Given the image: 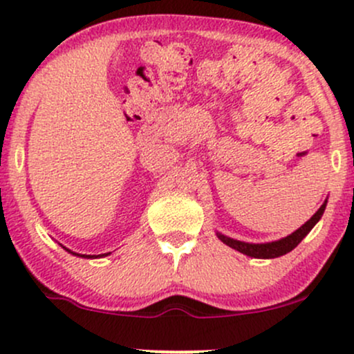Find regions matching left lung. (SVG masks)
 Segmentation results:
<instances>
[{"label": "left lung", "instance_id": "1", "mask_svg": "<svg viewBox=\"0 0 354 354\" xmlns=\"http://www.w3.org/2000/svg\"><path fill=\"white\" fill-rule=\"evenodd\" d=\"M324 208H326V201L319 206V209L313 214L311 219H308L306 223L291 233L290 236L278 239V241H271V243H261V245H253V243H245V241H238V239L228 238L225 234L218 233V238L221 239L225 245H228L233 250L239 251V253L251 256V258H263V259H270V258H278V256H283L286 253H290L291 250H295L296 246L301 243V239L306 236L308 233L313 230V226L319 221V218L323 216Z\"/></svg>", "mask_w": 354, "mask_h": 354}]
</instances>
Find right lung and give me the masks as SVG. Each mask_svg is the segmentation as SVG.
I'll list each match as a JSON object with an SVG mask.
<instances>
[{"instance_id":"right-lung-1","label":"right lung","mask_w":354,"mask_h":354,"mask_svg":"<svg viewBox=\"0 0 354 354\" xmlns=\"http://www.w3.org/2000/svg\"><path fill=\"white\" fill-rule=\"evenodd\" d=\"M64 248V246H63ZM64 250H66V248H64ZM66 251H70V250H66ZM70 253H73V251H70ZM73 254H76V256H83V258H96L95 254H78V253H73ZM108 254V253H106ZM106 254H101V256H106ZM100 256V254H98Z\"/></svg>"}]
</instances>
